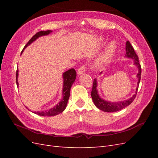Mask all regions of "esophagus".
<instances>
[{"mask_svg": "<svg viewBox=\"0 0 158 158\" xmlns=\"http://www.w3.org/2000/svg\"><path fill=\"white\" fill-rule=\"evenodd\" d=\"M85 70V65L82 64L78 70V73H77L78 75H81V74H82L83 73H84Z\"/></svg>", "mask_w": 158, "mask_h": 158, "instance_id": "34e87169", "label": "esophagus"}]
</instances>
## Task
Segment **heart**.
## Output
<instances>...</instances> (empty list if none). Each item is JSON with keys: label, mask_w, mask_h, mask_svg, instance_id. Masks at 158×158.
Returning <instances> with one entry per match:
<instances>
[{"label": "heart", "mask_w": 158, "mask_h": 158, "mask_svg": "<svg viewBox=\"0 0 158 158\" xmlns=\"http://www.w3.org/2000/svg\"><path fill=\"white\" fill-rule=\"evenodd\" d=\"M98 40L99 42L103 43L106 41V39H105L103 37H100ZM117 45L115 44V42L112 41L110 43L109 45L106 48V49L104 50L101 56H100L96 60V61H95V66L98 68H99L106 64L108 61H109L112 59V57L114 56V53H115Z\"/></svg>", "instance_id": "obj_1"}]
</instances>
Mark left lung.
<instances>
[{
    "instance_id": "1",
    "label": "left lung",
    "mask_w": 158,
    "mask_h": 158,
    "mask_svg": "<svg viewBox=\"0 0 158 158\" xmlns=\"http://www.w3.org/2000/svg\"><path fill=\"white\" fill-rule=\"evenodd\" d=\"M125 56L127 58L132 59L134 60V64L136 66V67L138 69V73L136 75V77L138 79L137 85L138 86L136 89V92L132 96L128 99L127 100H125V101H121V102H110L108 101H106V100L103 99L102 98H100V96L98 94V92L97 89L98 87V83L96 79H94V81L93 82V87L92 89V92H91V96H92L93 102L95 104V106H96L99 109L102 110L105 112H116L121 110L125 107L129 106L135 99L136 96L137 91L138 88V85H139V83L140 82V78H141V66L139 63V60H138V55L135 51L133 47L131 45V43L128 41L126 43V55ZM101 73L100 74H102Z\"/></svg>"
}]
</instances>
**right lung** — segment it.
<instances>
[{"label": "right lung", "instance_id": "add662e5", "mask_svg": "<svg viewBox=\"0 0 158 158\" xmlns=\"http://www.w3.org/2000/svg\"><path fill=\"white\" fill-rule=\"evenodd\" d=\"M51 30H47V31H41L37 32V33L33 35L30 41L27 42V44L25 45V48L30 45L32 42L35 41L38 37H41L43 35H49L50 33H51ZM22 50L21 54L23 51ZM18 69H17L16 70V84L17 86L18 87ZM63 99H61V101L57 104L56 106L53 107L52 108L46 110V111H34L33 112V113L37 114L38 115L40 116H47V117H51V116H55L58 114L59 113H61L66 107V105H67L69 99L70 97V88L72 85L73 84L74 81L76 80V70L74 69H71L67 71L64 72L63 74ZM27 108V107H26Z\"/></svg>", "mask_w": 158, "mask_h": 158}]
</instances>
